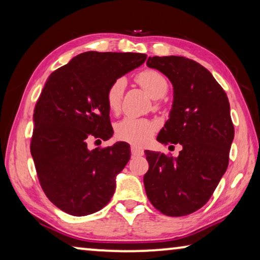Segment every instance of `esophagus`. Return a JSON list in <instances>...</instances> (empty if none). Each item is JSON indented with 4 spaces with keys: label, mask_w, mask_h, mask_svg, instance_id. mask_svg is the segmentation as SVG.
Listing matches in <instances>:
<instances>
[{
    "label": "esophagus",
    "mask_w": 260,
    "mask_h": 260,
    "mask_svg": "<svg viewBox=\"0 0 260 260\" xmlns=\"http://www.w3.org/2000/svg\"><path fill=\"white\" fill-rule=\"evenodd\" d=\"M131 153H132V155H133V156L144 155V151H142V148L138 147V146H135V145H133L131 147Z\"/></svg>",
    "instance_id": "1"
}]
</instances>
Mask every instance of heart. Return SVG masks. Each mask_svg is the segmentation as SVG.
<instances>
[{
	"mask_svg": "<svg viewBox=\"0 0 260 260\" xmlns=\"http://www.w3.org/2000/svg\"><path fill=\"white\" fill-rule=\"evenodd\" d=\"M137 81L153 99L161 98L168 89V83L165 76L159 72L147 69L141 72L137 76ZM126 87L125 79H116L109 86L106 93V102L108 109L112 113H118L121 108V101L123 90ZM156 125L152 120L144 118H135V116H126L115 125V134L123 141H128L134 145H144L148 141L155 132Z\"/></svg>",
	"mask_w": 260,
	"mask_h": 260,
	"instance_id": "b5f03b06",
	"label": "heart"
}]
</instances>
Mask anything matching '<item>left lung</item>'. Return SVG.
Masks as SVG:
<instances>
[{"label":"left lung","instance_id":"obj_1","mask_svg":"<svg viewBox=\"0 0 260 260\" xmlns=\"http://www.w3.org/2000/svg\"><path fill=\"white\" fill-rule=\"evenodd\" d=\"M147 66L173 85L170 118L156 140L180 144L182 149L177 158L145 151L146 194L161 213L182 217L208 202L229 166L235 138L229 99L213 75L187 57L153 56Z\"/></svg>","mask_w":260,"mask_h":260}]
</instances>
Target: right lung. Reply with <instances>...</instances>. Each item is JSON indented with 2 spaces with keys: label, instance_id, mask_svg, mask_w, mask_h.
Here are the masks:
<instances>
[{
  "label": "right lung",
  "instance_id": "right-lung-1",
  "mask_svg": "<svg viewBox=\"0 0 260 260\" xmlns=\"http://www.w3.org/2000/svg\"><path fill=\"white\" fill-rule=\"evenodd\" d=\"M140 53L86 52L49 75L35 105L30 153L41 187L66 213L100 211L131 158L129 145L89 149L92 137L113 135L106 93L116 79L144 63Z\"/></svg>",
  "mask_w": 260,
  "mask_h": 260
}]
</instances>
